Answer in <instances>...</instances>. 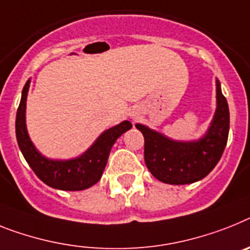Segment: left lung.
Returning <instances> with one entry per match:
<instances>
[{
  "label": "left lung",
  "mask_w": 250,
  "mask_h": 250,
  "mask_svg": "<svg viewBox=\"0 0 250 250\" xmlns=\"http://www.w3.org/2000/svg\"><path fill=\"white\" fill-rule=\"evenodd\" d=\"M216 112L206 135L197 141H175L137 123L145 138V163L156 179L167 184H190L203 179L221 159L230 125L226 98L216 80Z\"/></svg>",
  "instance_id": "obj_1"
}]
</instances>
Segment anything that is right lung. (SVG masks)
Here are the masks:
<instances>
[{
	"instance_id": "add662e5",
	"label": "right lung",
	"mask_w": 250,
	"mask_h": 250,
	"mask_svg": "<svg viewBox=\"0 0 250 250\" xmlns=\"http://www.w3.org/2000/svg\"><path fill=\"white\" fill-rule=\"evenodd\" d=\"M30 80L22 89L21 100L16 113V138L19 147L29 167L47 186L61 190H83L98 183L105 169L112 146L117 138L132 128V123L123 121L106 129L98 137L91 147L81 156L71 160H50L44 157L31 142L25 123V109Z\"/></svg>"
}]
</instances>
